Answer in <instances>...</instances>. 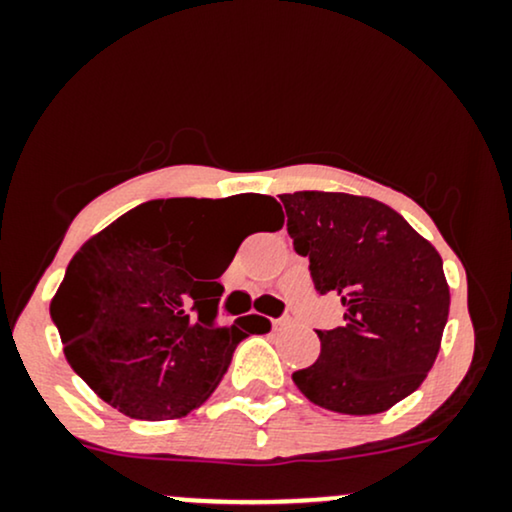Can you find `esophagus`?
Here are the masks:
<instances>
[{"mask_svg": "<svg viewBox=\"0 0 512 512\" xmlns=\"http://www.w3.org/2000/svg\"><path fill=\"white\" fill-rule=\"evenodd\" d=\"M272 325H274V330H281V327L289 325V320H286V317H279V320H272Z\"/></svg>", "mask_w": 512, "mask_h": 512, "instance_id": "obj_1", "label": "esophagus"}]
</instances>
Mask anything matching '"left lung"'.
Segmentation results:
<instances>
[{"instance_id": "left-lung-1", "label": "left lung", "mask_w": 512, "mask_h": 512, "mask_svg": "<svg viewBox=\"0 0 512 512\" xmlns=\"http://www.w3.org/2000/svg\"><path fill=\"white\" fill-rule=\"evenodd\" d=\"M281 202L317 293H339L344 305V325L317 330L320 358L293 383L339 414L395 407L426 380L448 322L438 250L378 199L310 190Z\"/></svg>"}]
</instances>
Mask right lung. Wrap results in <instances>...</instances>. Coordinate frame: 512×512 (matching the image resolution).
Returning a JSON list of instances; mask_svg holds the SVG:
<instances>
[{"instance_id":"right-lung-1","label":"right lung","mask_w":512,"mask_h":512,"mask_svg":"<svg viewBox=\"0 0 512 512\" xmlns=\"http://www.w3.org/2000/svg\"><path fill=\"white\" fill-rule=\"evenodd\" d=\"M243 199L269 231L284 226L274 197ZM209 204L154 199L122 214L81 245L50 303L69 366L129 419L168 421L202 407L236 346L269 332L260 315L216 325V279L238 248L209 252Z\"/></svg>"}]
</instances>
